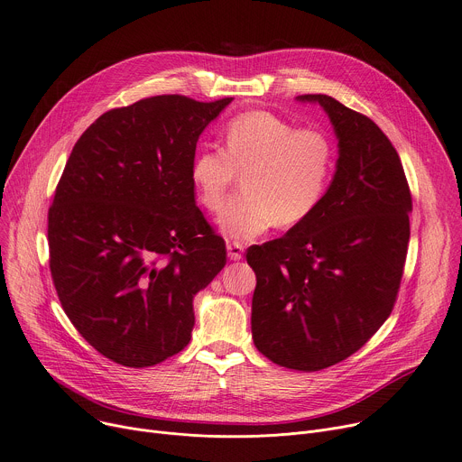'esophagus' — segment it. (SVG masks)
<instances>
[{
	"mask_svg": "<svg viewBox=\"0 0 462 462\" xmlns=\"http://www.w3.org/2000/svg\"><path fill=\"white\" fill-rule=\"evenodd\" d=\"M226 254L232 262H239L243 258V245L241 243H228L226 245Z\"/></svg>",
	"mask_w": 462,
	"mask_h": 462,
	"instance_id": "34e87169",
	"label": "esophagus"
}]
</instances>
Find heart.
<instances>
[{"instance_id":"b5f03b06","label":"heart","mask_w":462,"mask_h":462,"mask_svg":"<svg viewBox=\"0 0 462 462\" xmlns=\"http://www.w3.org/2000/svg\"><path fill=\"white\" fill-rule=\"evenodd\" d=\"M331 140L315 129L295 125L271 112H246L225 129V151L202 149L191 163V182L200 202L217 212L243 175L241 193L221 212L225 236L246 241L274 223L291 226L319 208L333 173Z\"/></svg>"}]
</instances>
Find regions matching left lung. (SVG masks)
<instances>
[{
	"mask_svg": "<svg viewBox=\"0 0 462 462\" xmlns=\"http://www.w3.org/2000/svg\"><path fill=\"white\" fill-rule=\"evenodd\" d=\"M297 101L328 114L339 158L308 219L246 250L256 273L250 324L265 357L313 372L350 357L391 315L412 200L396 149L370 117L322 94Z\"/></svg>",
	"mask_w": 462,
	"mask_h": 462,
	"instance_id": "1",
	"label": "left lung"
}]
</instances>
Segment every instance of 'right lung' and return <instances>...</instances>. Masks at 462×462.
Segmentation results:
<instances>
[{"label": "right lung", "instance_id": "right-lung-1", "mask_svg": "<svg viewBox=\"0 0 462 462\" xmlns=\"http://www.w3.org/2000/svg\"><path fill=\"white\" fill-rule=\"evenodd\" d=\"M232 97L156 96L97 117L77 140L48 216L59 300L99 354L143 368L191 339L193 299L226 263L195 204L199 136Z\"/></svg>", "mask_w": 462, "mask_h": 462}]
</instances>
